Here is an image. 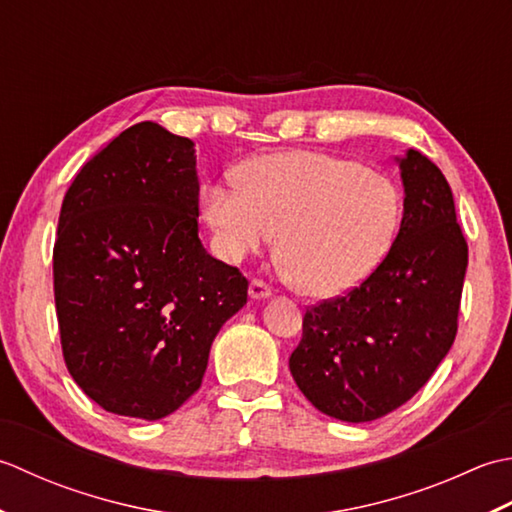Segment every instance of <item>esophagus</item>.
Segmentation results:
<instances>
[{"label": "esophagus", "instance_id": "1", "mask_svg": "<svg viewBox=\"0 0 512 512\" xmlns=\"http://www.w3.org/2000/svg\"><path fill=\"white\" fill-rule=\"evenodd\" d=\"M269 296H271V287L265 283V280L254 278L252 283H249V298L263 300V298H269Z\"/></svg>", "mask_w": 512, "mask_h": 512}]
</instances>
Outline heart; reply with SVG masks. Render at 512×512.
Segmentation results:
<instances>
[{"instance_id": "b5f03b06", "label": "heart", "mask_w": 512, "mask_h": 512, "mask_svg": "<svg viewBox=\"0 0 512 512\" xmlns=\"http://www.w3.org/2000/svg\"><path fill=\"white\" fill-rule=\"evenodd\" d=\"M203 216L227 260L276 241L294 285L336 296L380 265L400 221V194L380 172L322 152H271L238 168V183L203 190Z\"/></svg>"}]
</instances>
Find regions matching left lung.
I'll return each mask as SVG.
<instances>
[{
  "mask_svg": "<svg viewBox=\"0 0 512 512\" xmlns=\"http://www.w3.org/2000/svg\"><path fill=\"white\" fill-rule=\"evenodd\" d=\"M400 232L382 263L302 318L289 371L305 398L342 422H371L420 391L453 347L468 245L451 185L417 150L398 159Z\"/></svg>",
  "mask_w": 512,
  "mask_h": 512,
  "instance_id": "8db88e82",
  "label": "left lung"
}]
</instances>
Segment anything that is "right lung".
I'll return each instance as SVG.
<instances>
[{"mask_svg": "<svg viewBox=\"0 0 512 512\" xmlns=\"http://www.w3.org/2000/svg\"><path fill=\"white\" fill-rule=\"evenodd\" d=\"M194 143L143 121L83 165L59 214L61 349L101 409L161 420L201 387L247 278L198 238Z\"/></svg>", "mask_w": 512, "mask_h": 512, "instance_id": "add662e5", "label": "right lung"}]
</instances>
